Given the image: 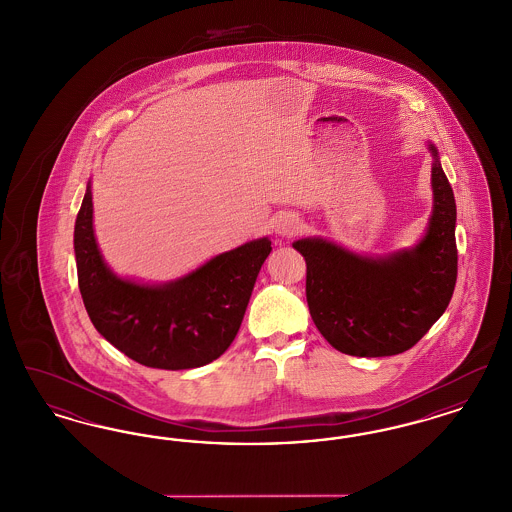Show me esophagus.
Here are the masks:
<instances>
[{"label": "esophagus", "mask_w": 512, "mask_h": 512, "mask_svg": "<svg viewBox=\"0 0 512 512\" xmlns=\"http://www.w3.org/2000/svg\"><path fill=\"white\" fill-rule=\"evenodd\" d=\"M301 226V220L297 219L295 215H282L274 222V228L280 236H293Z\"/></svg>", "instance_id": "esophagus-1"}]
</instances>
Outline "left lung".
I'll use <instances>...</instances> for the list:
<instances>
[{
    "mask_svg": "<svg viewBox=\"0 0 512 512\" xmlns=\"http://www.w3.org/2000/svg\"><path fill=\"white\" fill-rule=\"evenodd\" d=\"M434 155V211L426 236L409 251L370 259L324 240L293 247L307 263V303L318 332L345 355L390 357L411 349L434 326L457 282V207Z\"/></svg>",
    "mask_w": 512,
    "mask_h": 512,
    "instance_id": "obj_1",
    "label": "left lung"
}]
</instances>
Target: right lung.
I'll list each match as a JSON object with an SVG mask.
<instances>
[{"instance_id": "1", "label": "right lung", "mask_w": 512, "mask_h": 512, "mask_svg": "<svg viewBox=\"0 0 512 512\" xmlns=\"http://www.w3.org/2000/svg\"><path fill=\"white\" fill-rule=\"evenodd\" d=\"M90 184L74 224L78 288L99 334L140 365L184 370L213 363L236 338L267 238L217 255L192 274L140 286L117 278L101 259L92 224Z\"/></svg>"}]
</instances>
